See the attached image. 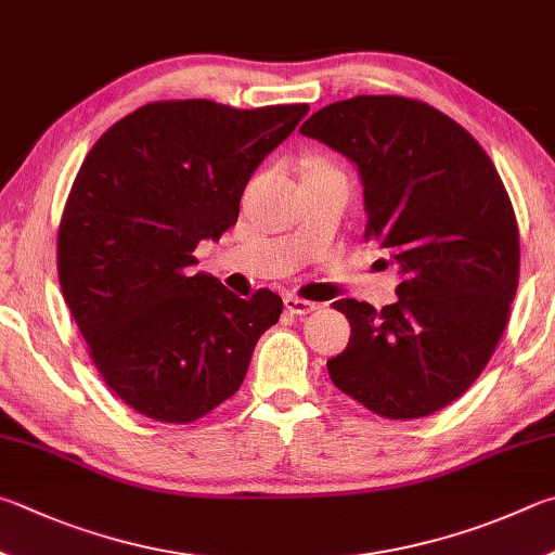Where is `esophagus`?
Instances as JSON below:
<instances>
[{"label":"esophagus","mask_w":555,"mask_h":555,"mask_svg":"<svg viewBox=\"0 0 555 555\" xmlns=\"http://www.w3.org/2000/svg\"><path fill=\"white\" fill-rule=\"evenodd\" d=\"M284 306H286L288 312H294V315H308V312L318 310L315 304H310V300H304V298H298V296H286L284 298Z\"/></svg>","instance_id":"34e87169"}]
</instances>
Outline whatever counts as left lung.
<instances>
[{
    "instance_id": "left-lung-1",
    "label": "left lung",
    "mask_w": 555,
    "mask_h": 555,
    "mask_svg": "<svg viewBox=\"0 0 555 555\" xmlns=\"http://www.w3.org/2000/svg\"><path fill=\"white\" fill-rule=\"evenodd\" d=\"M300 133L357 165L366 240L402 276L380 310L337 300L351 337L330 378L380 417L431 415L470 388L507 327L519 230L505 184L468 130L415 99L335 102Z\"/></svg>"
}]
</instances>
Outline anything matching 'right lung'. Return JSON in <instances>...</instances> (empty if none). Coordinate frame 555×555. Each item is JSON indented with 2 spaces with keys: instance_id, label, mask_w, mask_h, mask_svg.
Wrapping results in <instances>:
<instances>
[{
  "instance_id": "obj_1",
  "label": "right lung",
  "mask_w": 555,
  "mask_h": 555,
  "mask_svg": "<svg viewBox=\"0 0 555 555\" xmlns=\"http://www.w3.org/2000/svg\"><path fill=\"white\" fill-rule=\"evenodd\" d=\"M306 114L145 104L79 167L57 233L60 288L99 374L140 415H208L243 386L257 339L279 322L276 294L245 300L191 267L201 240L237 223L251 172Z\"/></svg>"
}]
</instances>
